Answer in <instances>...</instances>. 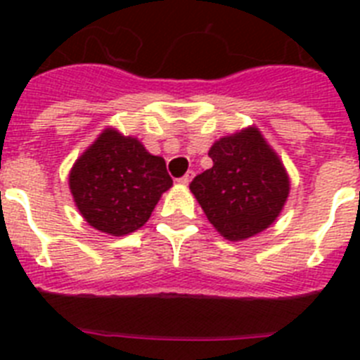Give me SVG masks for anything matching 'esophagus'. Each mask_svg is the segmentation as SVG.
Wrapping results in <instances>:
<instances>
[{
  "instance_id": "obj_1",
  "label": "esophagus",
  "mask_w": 360,
  "mask_h": 360,
  "mask_svg": "<svg viewBox=\"0 0 360 360\" xmlns=\"http://www.w3.org/2000/svg\"><path fill=\"white\" fill-rule=\"evenodd\" d=\"M193 176H195V171H187L182 178H178V182L184 184V186H189L191 180H193Z\"/></svg>"
}]
</instances>
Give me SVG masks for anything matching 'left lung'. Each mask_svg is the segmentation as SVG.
<instances>
[{
	"mask_svg": "<svg viewBox=\"0 0 360 360\" xmlns=\"http://www.w3.org/2000/svg\"><path fill=\"white\" fill-rule=\"evenodd\" d=\"M212 167L191 182V191L216 231L231 241L269 227L288 196L287 171L262 133L249 128L219 139L209 151Z\"/></svg>",
	"mask_w": 360,
	"mask_h": 360,
	"instance_id": "obj_1",
	"label": "left lung"
}]
</instances>
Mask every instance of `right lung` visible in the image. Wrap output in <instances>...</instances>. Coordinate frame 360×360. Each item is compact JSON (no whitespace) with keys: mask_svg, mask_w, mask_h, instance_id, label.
<instances>
[{"mask_svg":"<svg viewBox=\"0 0 360 360\" xmlns=\"http://www.w3.org/2000/svg\"><path fill=\"white\" fill-rule=\"evenodd\" d=\"M173 186L165 162L115 129H106L70 173L77 209L97 231L122 236L141 229Z\"/></svg>","mask_w":360,"mask_h":360,"instance_id":"add662e5","label":"right lung"}]
</instances>
